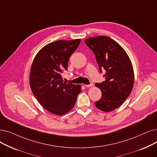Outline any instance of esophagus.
I'll list each match as a JSON object with an SVG mask.
<instances>
[{"label":"esophagus","mask_w":157,"mask_h":157,"mask_svg":"<svg viewBox=\"0 0 157 157\" xmlns=\"http://www.w3.org/2000/svg\"><path fill=\"white\" fill-rule=\"evenodd\" d=\"M94 86L93 83H90V85H85L86 87H92Z\"/></svg>","instance_id":"1"}]
</instances>
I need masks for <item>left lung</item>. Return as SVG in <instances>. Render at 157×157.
Masks as SVG:
<instances>
[{
  "instance_id": "1",
  "label": "left lung",
  "mask_w": 157,
  "mask_h": 157,
  "mask_svg": "<svg viewBox=\"0 0 157 157\" xmlns=\"http://www.w3.org/2000/svg\"><path fill=\"white\" fill-rule=\"evenodd\" d=\"M86 45L95 54L99 70H105V80L95 85L100 88L101 98L95 106L103 112H110L119 107L130 94L134 83L131 60L122 47L106 36L85 40Z\"/></svg>"
}]
</instances>
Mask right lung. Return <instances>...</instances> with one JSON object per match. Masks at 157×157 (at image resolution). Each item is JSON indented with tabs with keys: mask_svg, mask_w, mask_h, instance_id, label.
I'll use <instances>...</instances> for the list:
<instances>
[{
	"mask_svg": "<svg viewBox=\"0 0 157 157\" xmlns=\"http://www.w3.org/2000/svg\"><path fill=\"white\" fill-rule=\"evenodd\" d=\"M81 42L80 39L58 40L44 46L31 68V89L45 110L58 115L69 112L76 104L81 85L63 82L62 73Z\"/></svg>",
	"mask_w": 157,
	"mask_h": 157,
	"instance_id": "right-lung-1",
	"label": "right lung"
}]
</instances>
